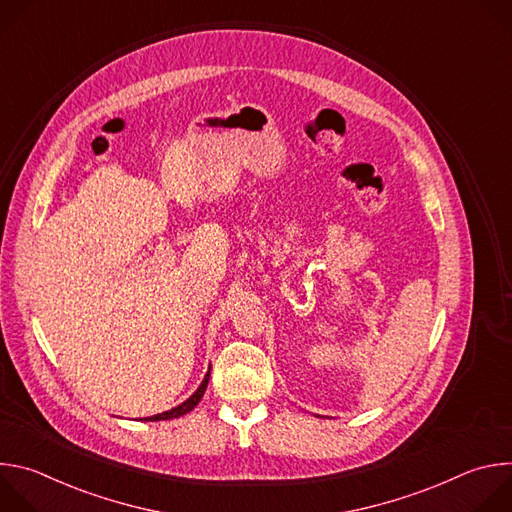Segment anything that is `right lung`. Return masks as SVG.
Returning a JSON list of instances; mask_svg holds the SVG:
<instances>
[{
    "label": "right lung",
    "mask_w": 512,
    "mask_h": 512,
    "mask_svg": "<svg viewBox=\"0 0 512 512\" xmlns=\"http://www.w3.org/2000/svg\"><path fill=\"white\" fill-rule=\"evenodd\" d=\"M208 377H210V373H206V377H204L202 385H200V387L196 389V393H194L190 399H186L182 405H178V407H174V409H170V411H164V413H160V415H154V417H143V421H162V419H174V417H180V415H186L188 411H192V409L198 405V401L202 399L204 391H206V385H208Z\"/></svg>",
    "instance_id": "obj_1"
}]
</instances>
